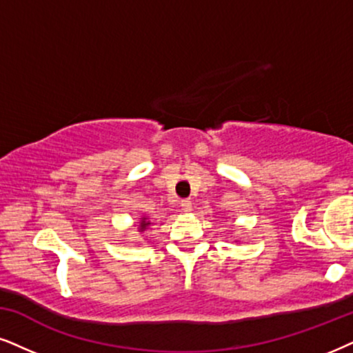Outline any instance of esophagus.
I'll use <instances>...</instances> for the list:
<instances>
[{"label":"esophagus","instance_id":"obj_1","mask_svg":"<svg viewBox=\"0 0 353 353\" xmlns=\"http://www.w3.org/2000/svg\"><path fill=\"white\" fill-rule=\"evenodd\" d=\"M181 208H182V212H190L192 210V202L189 199H184V200H181Z\"/></svg>","mask_w":353,"mask_h":353}]
</instances>
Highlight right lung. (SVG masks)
Instances as JSON below:
<instances>
[{"label": "right lung", "mask_w": 353, "mask_h": 353, "mask_svg": "<svg viewBox=\"0 0 353 353\" xmlns=\"http://www.w3.org/2000/svg\"><path fill=\"white\" fill-rule=\"evenodd\" d=\"M148 225H150V223H146L145 220L141 221V225H140V231H145V230H146V226H148Z\"/></svg>", "instance_id": "1"}]
</instances>
